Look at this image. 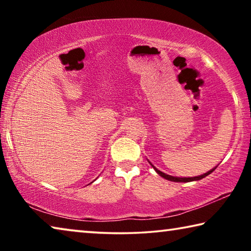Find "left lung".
I'll return each mask as SVG.
<instances>
[{"label": "left lung", "mask_w": 251, "mask_h": 251, "mask_svg": "<svg viewBox=\"0 0 251 251\" xmlns=\"http://www.w3.org/2000/svg\"><path fill=\"white\" fill-rule=\"evenodd\" d=\"M150 164H151V161H150ZM152 166V165H151ZM154 167V169L156 171V173L158 174L159 176H161V177H164L165 179H167V180H171V181H176V182H188V181H194V180H199V179H201V178H205L206 176H208L209 175V174H211L212 172L215 171L216 169V166L214 169H211V171H209V172H207V173H205L203 174V175H201V176H197V177H174V176H171V175H167V174H165V173H163V172H160V171H158V169H157L155 166H152Z\"/></svg>", "instance_id": "obj_1"}]
</instances>
